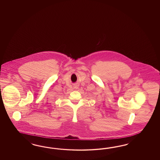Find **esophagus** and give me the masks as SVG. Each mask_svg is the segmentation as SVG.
Masks as SVG:
<instances>
[{
	"mask_svg": "<svg viewBox=\"0 0 160 160\" xmlns=\"http://www.w3.org/2000/svg\"><path fill=\"white\" fill-rule=\"evenodd\" d=\"M74 88H76V89H77V88H78V85H75V86H74Z\"/></svg>",
	"mask_w": 160,
	"mask_h": 160,
	"instance_id": "esophagus-1",
	"label": "esophagus"
}]
</instances>
